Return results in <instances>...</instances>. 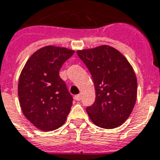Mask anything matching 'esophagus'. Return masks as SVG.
I'll return each mask as SVG.
<instances>
[{
  "mask_svg": "<svg viewBox=\"0 0 160 160\" xmlns=\"http://www.w3.org/2000/svg\"><path fill=\"white\" fill-rule=\"evenodd\" d=\"M74 99H75V100H77V101H80V99H81V96H80V94H77V95L74 96Z\"/></svg>",
  "mask_w": 160,
  "mask_h": 160,
  "instance_id": "esophagus-1",
  "label": "esophagus"
}]
</instances>
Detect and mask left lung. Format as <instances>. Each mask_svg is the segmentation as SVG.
Masks as SVG:
<instances>
[{
    "instance_id": "8db88e82",
    "label": "left lung",
    "mask_w": 160,
    "mask_h": 160,
    "mask_svg": "<svg viewBox=\"0 0 160 160\" xmlns=\"http://www.w3.org/2000/svg\"><path fill=\"white\" fill-rule=\"evenodd\" d=\"M91 73L95 88V101L87 107L96 126L112 129L125 122L137 99V78L122 53L104 45L77 51Z\"/></svg>"
}]
</instances>
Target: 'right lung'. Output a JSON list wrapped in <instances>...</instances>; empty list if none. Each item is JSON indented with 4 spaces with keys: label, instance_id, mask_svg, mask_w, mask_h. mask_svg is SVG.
<instances>
[{
    "label": "right lung",
    "instance_id": "right-lung-1",
    "mask_svg": "<svg viewBox=\"0 0 160 160\" xmlns=\"http://www.w3.org/2000/svg\"><path fill=\"white\" fill-rule=\"evenodd\" d=\"M73 50L48 46L31 55L22 69L18 96L25 117L41 131H53L66 121L72 97L60 69Z\"/></svg>",
    "mask_w": 160,
    "mask_h": 160
}]
</instances>
